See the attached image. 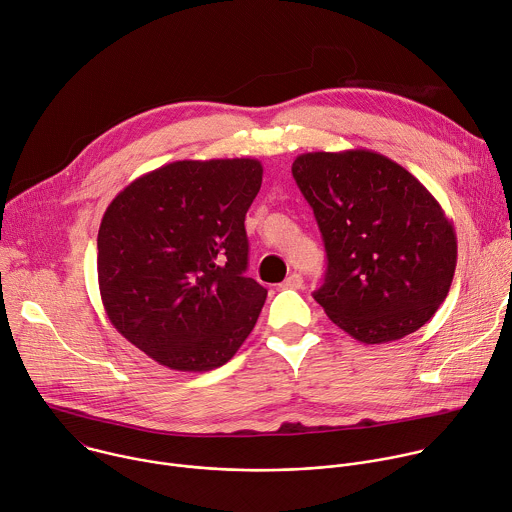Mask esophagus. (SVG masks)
Masks as SVG:
<instances>
[{
	"label": "esophagus",
	"instance_id": "1",
	"mask_svg": "<svg viewBox=\"0 0 512 512\" xmlns=\"http://www.w3.org/2000/svg\"><path fill=\"white\" fill-rule=\"evenodd\" d=\"M280 286H282V288L298 290V288H302V276H300V274H296V272H292L290 276H286V280H284Z\"/></svg>",
	"mask_w": 512,
	"mask_h": 512
}]
</instances>
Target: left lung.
Returning <instances> with one entry per match:
<instances>
[{"label": "left lung", "instance_id": "left-lung-1", "mask_svg": "<svg viewBox=\"0 0 512 512\" xmlns=\"http://www.w3.org/2000/svg\"><path fill=\"white\" fill-rule=\"evenodd\" d=\"M292 177L323 234L327 272L313 296L327 317L365 345L424 327L448 296L458 256L438 199L369 149L302 153Z\"/></svg>", "mask_w": 512, "mask_h": 512}]
</instances>
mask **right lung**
<instances>
[{"instance_id":"obj_1","label":"right lung","mask_w":512,"mask_h":512,"mask_svg":"<svg viewBox=\"0 0 512 512\" xmlns=\"http://www.w3.org/2000/svg\"><path fill=\"white\" fill-rule=\"evenodd\" d=\"M258 159L173 161L129 183L98 228V288L113 327L159 365L210 371L254 329L268 290L248 278Z\"/></svg>"}]
</instances>
